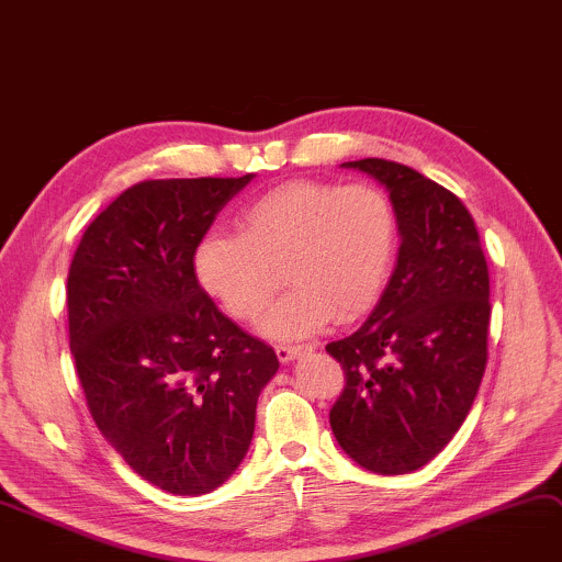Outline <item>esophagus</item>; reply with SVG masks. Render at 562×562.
<instances>
[{
	"label": "esophagus",
	"mask_w": 562,
	"mask_h": 562,
	"mask_svg": "<svg viewBox=\"0 0 562 562\" xmlns=\"http://www.w3.org/2000/svg\"><path fill=\"white\" fill-rule=\"evenodd\" d=\"M305 352H312V346H286V344L276 346V355H278V359L282 363H289V361L297 359V357L305 355Z\"/></svg>",
	"instance_id": "esophagus-1"
}]
</instances>
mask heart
Returning <instances> with one entry per match:
<instances>
[{
	"instance_id": "obj_1",
	"label": "heart",
	"mask_w": 562,
	"mask_h": 562,
	"mask_svg": "<svg viewBox=\"0 0 562 562\" xmlns=\"http://www.w3.org/2000/svg\"><path fill=\"white\" fill-rule=\"evenodd\" d=\"M395 248V212L368 182L289 180L252 199L235 235L194 252L201 286L235 321L252 323L282 280L291 286L261 321L273 339H303L331 318L350 323L380 301Z\"/></svg>"
}]
</instances>
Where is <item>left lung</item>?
I'll list each match as a JSON object with an SVG mask.
<instances>
[{"mask_svg": "<svg viewBox=\"0 0 562 562\" xmlns=\"http://www.w3.org/2000/svg\"><path fill=\"white\" fill-rule=\"evenodd\" d=\"M346 167L386 184L402 244L368 321L325 346L346 375L329 425L361 468L406 474L454 438L476 397L488 361V265L472 214L442 184L384 158Z\"/></svg>", "mask_w": 562, "mask_h": 562, "instance_id": "1", "label": "left lung"}]
</instances>
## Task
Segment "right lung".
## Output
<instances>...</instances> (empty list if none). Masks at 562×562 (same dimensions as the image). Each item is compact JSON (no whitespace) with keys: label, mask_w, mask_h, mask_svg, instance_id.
<instances>
[{"label":"right lung","mask_w":562,"mask_h":562,"mask_svg":"<svg viewBox=\"0 0 562 562\" xmlns=\"http://www.w3.org/2000/svg\"><path fill=\"white\" fill-rule=\"evenodd\" d=\"M250 178L128 187L90 223L67 273L69 350L90 416L171 495H205L237 470L280 366L194 271L196 246Z\"/></svg>","instance_id":"right-lung-1"}]
</instances>
